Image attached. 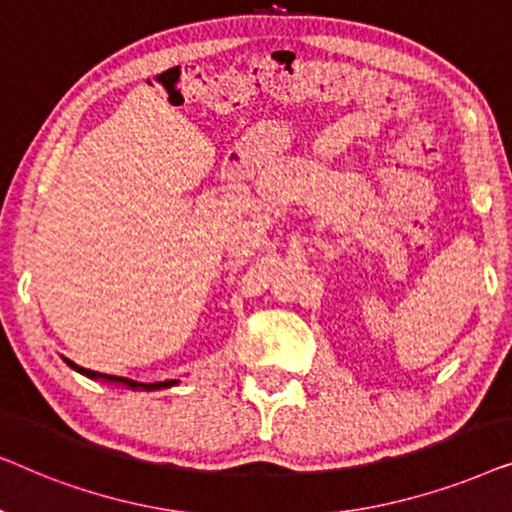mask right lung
Returning <instances> with one entry per match:
<instances>
[{"mask_svg":"<svg viewBox=\"0 0 512 512\" xmlns=\"http://www.w3.org/2000/svg\"><path fill=\"white\" fill-rule=\"evenodd\" d=\"M65 363L69 368H74L76 373L86 375V377H93V380H104V382H116V384H125L128 389H142V391H153V389H163V387H172V384H177V380H167V382H153V384H142V382H135V380H128V377H116V375H102V373H95V370H88V368H81L76 366L74 361L65 359Z\"/></svg>","mask_w":512,"mask_h":512,"instance_id":"obj_1","label":"right lung"}]
</instances>
